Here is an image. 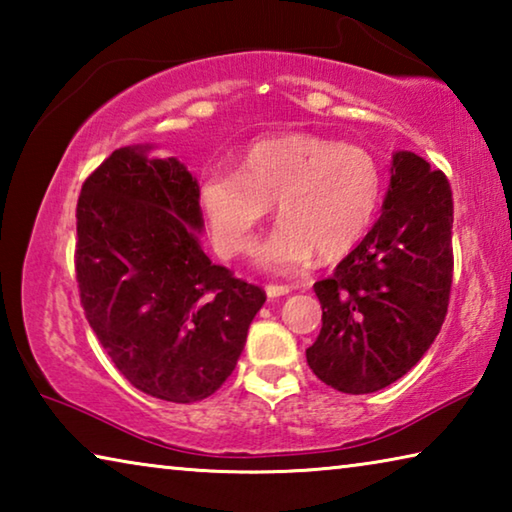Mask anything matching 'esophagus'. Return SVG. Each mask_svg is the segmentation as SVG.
<instances>
[{
    "instance_id": "1",
    "label": "esophagus",
    "mask_w": 512,
    "mask_h": 512,
    "mask_svg": "<svg viewBox=\"0 0 512 512\" xmlns=\"http://www.w3.org/2000/svg\"><path fill=\"white\" fill-rule=\"evenodd\" d=\"M289 291H291L289 284H268L266 296L268 298H280V296H287Z\"/></svg>"
}]
</instances>
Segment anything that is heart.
I'll return each instance as SVG.
<instances>
[{
  "instance_id": "heart-1",
  "label": "heart",
  "mask_w": 512,
  "mask_h": 512,
  "mask_svg": "<svg viewBox=\"0 0 512 512\" xmlns=\"http://www.w3.org/2000/svg\"><path fill=\"white\" fill-rule=\"evenodd\" d=\"M381 201V169L372 155L314 133H284L255 142L239 171L210 169L198 203L221 255L244 253L275 203L280 225L257 250L273 271H296L318 250L332 259L366 235Z\"/></svg>"
}]
</instances>
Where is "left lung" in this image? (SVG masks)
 I'll return each instance as SVG.
<instances>
[{
    "label": "left lung",
    "instance_id": "left-lung-1",
    "mask_svg": "<svg viewBox=\"0 0 512 512\" xmlns=\"http://www.w3.org/2000/svg\"><path fill=\"white\" fill-rule=\"evenodd\" d=\"M384 212L334 273L314 284L323 327L307 348L314 375L366 395L406 375L447 316L454 253L452 187L411 151L393 155Z\"/></svg>",
    "mask_w": 512,
    "mask_h": 512
}]
</instances>
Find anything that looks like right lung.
<instances>
[{
  "label": "right lung",
  "mask_w": 512,
  "mask_h": 512,
  "mask_svg": "<svg viewBox=\"0 0 512 512\" xmlns=\"http://www.w3.org/2000/svg\"><path fill=\"white\" fill-rule=\"evenodd\" d=\"M149 146L112 151L76 203V282L90 327L142 393L192 404L219 391L266 293L212 264L198 185Z\"/></svg>",
  "instance_id": "right-lung-1"
}]
</instances>
